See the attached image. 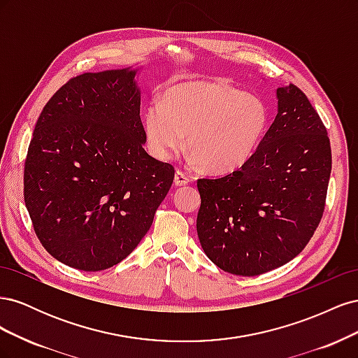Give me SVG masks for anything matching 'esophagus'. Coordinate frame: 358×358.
I'll use <instances>...</instances> for the list:
<instances>
[{
	"label": "esophagus",
	"mask_w": 358,
	"mask_h": 358,
	"mask_svg": "<svg viewBox=\"0 0 358 358\" xmlns=\"http://www.w3.org/2000/svg\"><path fill=\"white\" fill-rule=\"evenodd\" d=\"M188 183H189V178L183 171L178 170L176 175H175V185L185 187V185H188Z\"/></svg>",
	"instance_id": "1"
}]
</instances>
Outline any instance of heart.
Listing matches in <instances>:
<instances>
[{"instance_id":"1","label":"heart","mask_w":358,"mask_h":358,"mask_svg":"<svg viewBox=\"0 0 358 358\" xmlns=\"http://www.w3.org/2000/svg\"><path fill=\"white\" fill-rule=\"evenodd\" d=\"M270 124V109L255 94L218 80H192L171 86L143 117L149 152L161 161L183 145L194 161L212 173L242 167L254 155Z\"/></svg>"}]
</instances>
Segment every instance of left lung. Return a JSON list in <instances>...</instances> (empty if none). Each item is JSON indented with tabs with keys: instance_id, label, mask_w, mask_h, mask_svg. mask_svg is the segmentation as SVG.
Segmentation results:
<instances>
[{
	"instance_id": "1",
	"label": "left lung",
	"mask_w": 358,
	"mask_h": 358,
	"mask_svg": "<svg viewBox=\"0 0 358 358\" xmlns=\"http://www.w3.org/2000/svg\"><path fill=\"white\" fill-rule=\"evenodd\" d=\"M278 115L245 164L197 180V234L224 272L257 276L309 243L326 209L331 173L327 129L294 83L278 88Z\"/></svg>"
}]
</instances>
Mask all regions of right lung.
Segmentation results:
<instances>
[{
	"label": "right lung",
	"mask_w": 358,
	"mask_h": 358,
	"mask_svg": "<svg viewBox=\"0 0 358 358\" xmlns=\"http://www.w3.org/2000/svg\"><path fill=\"white\" fill-rule=\"evenodd\" d=\"M136 71L71 78L37 119L24 199L43 248L58 262L99 272L134 251L175 179L150 157Z\"/></svg>",
	"instance_id": "add662e5"
}]
</instances>
